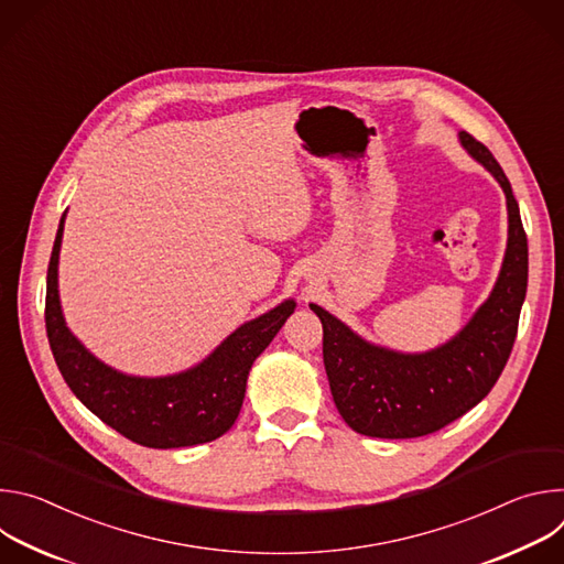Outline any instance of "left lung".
<instances>
[{"label": "left lung", "instance_id": "8db88e82", "mask_svg": "<svg viewBox=\"0 0 564 564\" xmlns=\"http://www.w3.org/2000/svg\"><path fill=\"white\" fill-rule=\"evenodd\" d=\"M459 142L500 183L509 212L500 276L468 324L435 350L404 355L368 344L310 303L324 326V364L337 411L368 437L409 440L444 429L491 392L513 350L529 276L520 207L494 153L466 131H459Z\"/></svg>", "mask_w": 564, "mask_h": 564}]
</instances>
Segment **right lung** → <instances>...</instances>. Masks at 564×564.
<instances>
[{"label":"right lung","mask_w":564,"mask_h":564,"mask_svg":"<svg viewBox=\"0 0 564 564\" xmlns=\"http://www.w3.org/2000/svg\"><path fill=\"white\" fill-rule=\"evenodd\" d=\"M64 216L46 274V335L55 364L83 404L107 426L147 448H181L227 433L243 406L248 375L257 357L294 312L292 299L236 328L198 366L170 377H131L96 359L62 316L57 259Z\"/></svg>","instance_id":"add662e5"}]
</instances>
